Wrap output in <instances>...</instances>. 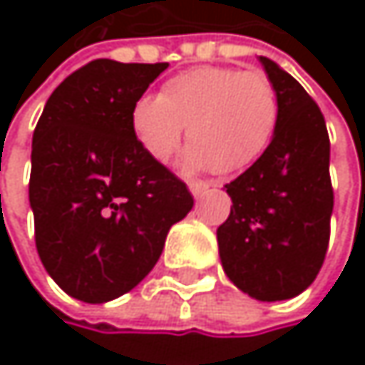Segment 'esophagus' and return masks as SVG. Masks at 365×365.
<instances>
[{
  "label": "esophagus",
  "instance_id": "obj_1",
  "mask_svg": "<svg viewBox=\"0 0 365 365\" xmlns=\"http://www.w3.org/2000/svg\"><path fill=\"white\" fill-rule=\"evenodd\" d=\"M187 187H190V192L196 196V198H200L202 194H207L209 192V187H211V183L207 182H190L187 183Z\"/></svg>",
  "mask_w": 365,
  "mask_h": 365
}]
</instances>
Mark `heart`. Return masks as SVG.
Here are the masks:
<instances>
[{"label":"heart","instance_id":"heart-1","mask_svg":"<svg viewBox=\"0 0 365 365\" xmlns=\"http://www.w3.org/2000/svg\"><path fill=\"white\" fill-rule=\"evenodd\" d=\"M279 126V97L264 71L200 65L167 80L158 97H141L130 111L139 145L167 163L187 128L185 165L232 175L257 163Z\"/></svg>","mask_w":365,"mask_h":365}]
</instances>
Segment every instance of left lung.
Masks as SVG:
<instances>
[{"mask_svg":"<svg viewBox=\"0 0 365 365\" xmlns=\"http://www.w3.org/2000/svg\"><path fill=\"white\" fill-rule=\"evenodd\" d=\"M259 63L279 97V126L264 156L226 183L232 207L217 245L224 272L241 292L277 302L302 294L319 274L334 190L319 106L277 63Z\"/></svg>","mask_w":365,"mask_h":365,"instance_id":"1","label":"left lung"}]
</instances>
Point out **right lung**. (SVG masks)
I'll return each instance as SVG.
<instances>
[{
    "label": "right lung",
    "mask_w": 365,
    "mask_h": 365,
    "mask_svg": "<svg viewBox=\"0 0 365 365\" xmlns=\"http://www.w3.org/2000/svg\"><path fill=\"white\" fill-rule=\"evenodd\" d=\"M167 67L91 61L54 88L37 120L29 178L37 254L82 302H110L141 283L194 205L130 128L133 106Z\"/></svg>",
    "instance_id": "right-lung-1"
}]
</instances>
